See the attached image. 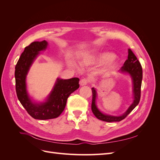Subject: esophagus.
<instances>
[{"label": "esophagus", "mask_w": 160, "mask_h": 160, "mask_svg": "<svg viewBox=\"0 0 160 160\" xmlns=\"http://www.w3.org/2000/svg\"><path fill=\"white\" fill-rule=\"evenodd\" d=\"M88 82H89V80L88 79L83 78V79H82L80 80L79 83H80V85L83 86V85H86L87 84H88Z\"/></svg>", "instance_id": "34e87169"}]
</instances>
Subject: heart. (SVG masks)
<instances>
[{
  "mask_svg": "<svg viewBox=\"0 0 160 160\" xmlns=\"http://www.w3.org/2000/svg\"><path fill=\"white\" fill-rule=\"evenodd\" d=\"M116 57L114 53L112 52H105L103 53V54H101L99 56V59L101 61H102L103 62H111L115 59V58ZM95 59L94 57L89 56V55H87L85 56L83 59L81 60V64L82 65H88L93 63L95 61Z\"/></svg>",
  "mask_w": 160,
  "mask_h": 160,
  "instance_id": "1",
  "label": "heart"
}]
</instances>
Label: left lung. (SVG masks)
I'll use <instances>...</instances> for the list:
<instances>
[{"label":"left lung","mask_w":160,"mask_h":160,"mask_svg":"<svg viewBox=\"0 0 160 160\" xmlns=\"http://www.w3.org/2000/svg\"><path fill=\"white\" fill-rule=\"evenodd\" d=\"M119 71L121 72H127L129 74L133 81V102L129 106V108L125 112L120 116H113L106 115L101 111L97 108L95 100L97 97L96 90L93 88L91 89L93 99H92L91 110L95 117L103 122H120L125 119L132 112V110L138 105L140 98H141V87L142 81V67L139 61L138 60L134 53L130 49H128V59L125 61L124 64Z\"/></svg>","instance_id":"left-lung-1"}]
</instances>
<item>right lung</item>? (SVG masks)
Returning a JSON list of instances; mask_svg holds the SVG:
<instances>
[{"label": "right lung", "instance_id": "obj_1", "mask_svg": "<svg viewBox=\"0 0 160 160\" xmlns=\"http://www.w3.org/2000/svg\"><path fill=\"white\" fill-rule=\"evenodd\" d=\"M46 41H35L25 48L15 67V83L17 98L22 105L32 118L45 120L54 119L63 111L69 96L79 88V78L69 79L58 78L55 85L45 102L33 103L28 95L26 77L39 52L47 47Z\"/></svg>", "mask_w": 160, "mask_h": 160}]
</instances>
